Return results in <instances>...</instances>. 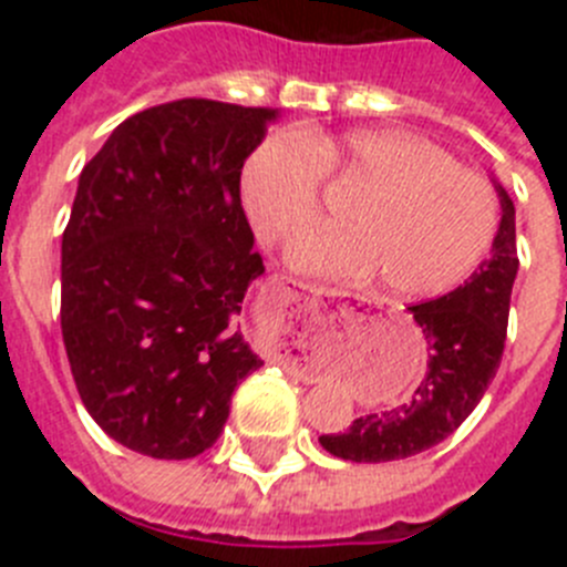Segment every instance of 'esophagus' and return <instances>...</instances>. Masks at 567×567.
<instances>
[{"label":"esophagus","instance_id":"obj_1","mask_svg":"<svg viewBox=\"0 0 567 567\" xmlns=\"http://www.w3.org/2000/svg\"><path fill=\"white\" fill-rule=\"evenodd\" d=\"M300 289H303V298H307L309 307H320L323 298H334L338 295L327 287H315V284H300ZM292 365H298V360H292Z\"/></svg>","mask_w":567,"mask_h":567}]
</instances>
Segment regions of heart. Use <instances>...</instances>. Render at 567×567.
Returning <instances> with one entry per match:
<instances>
[{
    "label": "heart",
    "mask_w": 567,
    "mask_h": 567,
    "mask_svg": "<svg viewBox=\"0 0 567 567\" xmlns=\"http://www.w3.org/2000/svg\"><path fill=\"white\" fill-rule=\"evenodd\" d=\"M323 173L360 187L346 227L289 244L298 272L372 280L392 298H434L463 284L488 255L497 198L437 144L394 130L275 135L240 169V204L264 240H284L318 213Z\"/></svg>",
    "instance_id": "obj_1"
}]
</instances>
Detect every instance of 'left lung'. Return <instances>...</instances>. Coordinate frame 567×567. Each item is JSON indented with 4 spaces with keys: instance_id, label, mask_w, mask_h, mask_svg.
<instances>
[{
    "instance_id": "obj_1",
    "label": "left lung",
    "mask_w": 567,
    "mask_h": 567,
    "mask_svg": "<svg viewBox=\"0 0 567 567\" xmlns=\"http://www.w3.org/2000/svg\"><path fill=\"white\" fill-rule=\"evenodd\" d=\"M499 198V229L491 255L463 287L409 307L429 343V365L405 403L389 412L358 417L349 432L323 434L329 454L352 463H389L443 443L460 429L503 360L508 329L511 289L517 278V213L503 184L494 182Z\"/></svg>"
}]
</instances>
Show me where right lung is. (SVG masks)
Returning a JSON list of instances; mask_svg holds the SVG:
<instances>
[{
  "label": "right lung",
  "mask_w": 567,
  "mask_h": 567,
  "mask_svg": "<svg viewBox=\"0 0 567 567\" xmlns=\"http://www.w3.org/2000/svg\"><path fill=\"white\" fill-rule=\"evenodd\" d=\"M272 107L182 99L130 115L79 175L62 235V338L102 432L155 460L221 437L264 360L235 315L264 275L240 169Z\"/></svg>",
  "instance_id": "right-lung-1"
}]
</instances>
